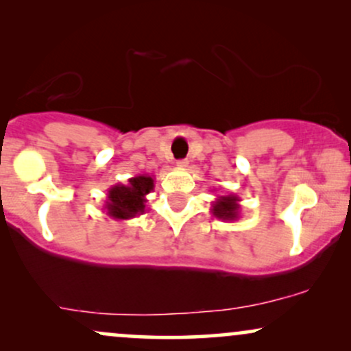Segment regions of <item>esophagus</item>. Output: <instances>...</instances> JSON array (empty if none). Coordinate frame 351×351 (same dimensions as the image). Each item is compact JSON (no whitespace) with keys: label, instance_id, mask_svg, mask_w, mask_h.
Listing matches in <instances>:
<instances>
[{"label":"esophagus","instance_id":"obj_1","mask_svg":"<svg viewBox=\"0 0 351 351\" xmlns=\"http://www.w3.org/2000/svg\"><path fill=\"white\" fill-rule=\"evenodd\" d=\"M176 167H178V168H186L188 167V162H186V160H178V162H176Z\"/></svg>","mask_w":351,"mask_h":351}]
</instances>
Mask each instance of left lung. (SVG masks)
I'll list each match as a JSON object with an SVG mask.
<instances>
[{"label": "left lung", "instance_id": "1", "mask_svg": "<svg viewBox=\"0 0 351 351\" xmlns=\"http://www.w3.org/2000/svg\"><path fill=\"white\" fill-rule=\"evenodd\" d=\"M241 199L237 195L217 196L216 201L211 203L213 216L221 221H236L241 215Z\"/></svg>", "mask_w": 351, "mask_h": 351}]
</instances>
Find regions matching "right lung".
Here are the masks:
<instances>
[{"label": "right lung", "instance_id": "obj_1", "mask_svg": "<svg viewBox=\"0 0 351 351\" xmlns=\"http://www.w3.org/2000/svg\"><path fill=\"white\" fill-rule=\"evenodd\" d=\"M155 188V180L150 175H138L128 180L127 184H114L108 188L106 203L107 216L117 221H127L145 213L147 195Z\"/></svg>", "mask_w": 351, "mask_h": 351}]
</instances>
